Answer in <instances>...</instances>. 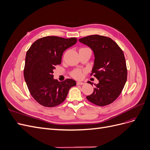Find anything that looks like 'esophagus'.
Masks as SVG:
<instances>
[{
  "label": "esophagus",
  "mask_w": 150,
  "mask_h": 150,
  "mask_svg": "<svg viewBox=\"0 0 150 150\" xmlns=\"http://www.w3.org/2000/svg\"><path fill=\"white\" fill-rule=\"evenodd\" d=\"M84 84V83L80 82V81H78V82H77V84H78V85H83V84Z\"/></svg>",
  "instance_id": "esophagus-1"
}]
</instances>
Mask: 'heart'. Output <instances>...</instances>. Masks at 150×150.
<instances>
[{
  "label": "heart",
  "instance_id": "obj_1",
  "mask_svg": "<svg viewBox=\"0 0 150 150\" xmlns=\"http://www.w3.org/2000/svg\"><path fill=\"white\" fill-rule=\"evenodd\" d=\"M71 76L74 78L80 79L83 76V71L79 69H76L74 71H72L71 73Z\"/></svg>",
  "mask_w": 150,
  "mask_h": 150
}]
</instances>
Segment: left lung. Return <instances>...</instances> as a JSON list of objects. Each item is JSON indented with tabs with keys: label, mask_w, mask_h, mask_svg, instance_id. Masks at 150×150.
<instances>
[{
	"label": "left lung",
	"mask_w": 150,
	"mask_h": 150,
	"mask_svg": "<svg viewBox=\"0 0 150 150\" xmlns=\"http://www.w3.org/2000/svg\"><path fill=\"white\" fill-rule=\"evenodd\" d=\"M79 41L93 50L94 61L91 76L99 80L93 94L86 98L97 106L108 105L120 96L127 80L123 51L114 40L105 36L91 35Z\"/></svg>",
	"instance_id": "obj_1"
}]
</instances>
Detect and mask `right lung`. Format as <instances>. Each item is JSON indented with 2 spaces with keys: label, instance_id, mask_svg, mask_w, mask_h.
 Listing matches in <instances>:
<instances>
[{
  "label": "right lung",
  "instance_id": "right-lung-1",
  "mask_svg": "<svg viewBox=\"0 0 150 150\" xmlns=\"http://www.w3.org/2000/svg\"><path fill=\"white\" fill-rule=\"evenodd\" d=\"M76 42V38L47 36L35 41L27 52L24 79L31 96L42 106L51 108L61 104L70 88L76 85L72 79L60 83L53 78V70L61 63L63 52Z\"/></svg>",
  "mask_w": 150,
  "mask_h": 150
}]
</instances>
